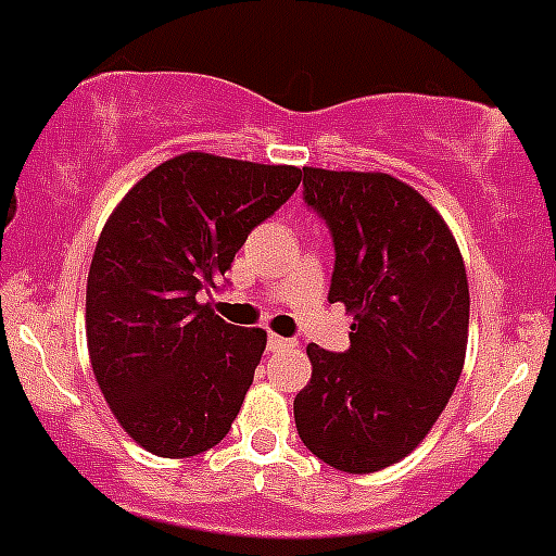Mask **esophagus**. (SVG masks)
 Returning a JSON list of instances; mask_svg holds the SVG:
<instances>
[{
  "mask_svg": "<svg viewBox=\"0 0 556 556\" xmlns=\"http://www.w3.org/2000/svg\"><path fill=\"white\" fill-rule=\"evenodd\" d=\"M298 348V341L294 339H283V336H269V350H294Z\"/></svg>",
  "mask_w": 556,
  "mask_h": 556,
  "instance_id": "34e87169",
  "label": "esophagus"
}]
</instances>
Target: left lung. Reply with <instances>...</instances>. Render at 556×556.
<instances>
[{"mask_svg":"<svg viewBox=\"0 0 556 556\" xmlns=\"http://www.w3.org/2000/svg\"><path fill=\"white\" fill-rule=\"evenodd\" d=\"M303 201L333 239L330 303L353 314L350 350L308 344L294 396L303 444L348 475L419 446L455 391L468 341V281L435 208L389 173L303 167Z\"/></svg>","mask_w":556,"mask_h":556,"instance_id":"obj_1","label":"left lung"}]
</instances>
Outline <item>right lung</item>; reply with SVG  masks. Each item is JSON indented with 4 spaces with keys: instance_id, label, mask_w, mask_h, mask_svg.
<instances>
[{
    "instance_id": "obj_1",
    "label": "right lung",
    "mask_w": 556,
    "mask_h": 556,
    "mask_svg": "<svg viewBox=\"0 0 556 556\" xmlns=\"http://www.w3.org/2000/svg\"><path fill=\"white\" fill-rule=\"evenodd\" d=\"M300 176L192 151L154 167L106 220L88 275L90 364L142 450L192 457L231 430L267 333L228 325L198 292L220 289L248 233Z\"/></svg>"
}]
</instances>
